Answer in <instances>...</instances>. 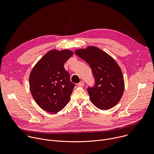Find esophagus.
Wrapping results in <instances>:
<instances>
[{"label": "esophagus", "mask_w": 154, "mask_h": 154, "mask_svg": "<svg viewBox=\"0 0 154 154\" xmlns=\"http://www.w3.org/2000/svg\"><path fill=\"white\" fill-rule=\"evenodd\" d=\"M78 85L79 86H83L84 85V82L83 81H80L79 83H78Z\"/></svg>", "instance_id": "1"}]
</instances>
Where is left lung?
Returning a JSON list of instances; mask_svg holds the SVG:
<instances>
[{"label":"left lung","instance_id":"obj_1","mask_svg":"<svg viewBox=\"0 0 154 154\" xmlns=\"http://www.w3.org/2000/svg\"><path fill=\"white\" fill-rule=\"evenodd\" d=\"M75 54L90 65L94 76V86L88 88L93 104L102 110L114 107L124 90V77L118 64L109 54L93 46L79 49Z\"/></svg>","mask_w":154,"mask_h":154}]
</instances>
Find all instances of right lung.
Instances as JSON below:
<instances>
[{
	"mask_svg": "<svg viewBox=\"0 0 154 154\" xmlns=\"http://www.w3.org/2000/svg\"><path fill=\"white\" fill-rule=\"evenodd\" d=\"M74 52L48 51L34 66L29 75L30 91L38 105L49 113L61 111L69 102L75 85L64 65Z\"/></svg>",
	"mask_w": 154,
	"mask_h": 154,
	"instance_id": "add662e5",
	"label": "right lung"
}]
</instances>
